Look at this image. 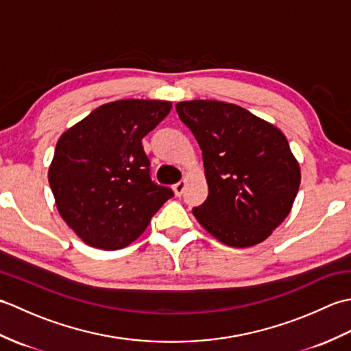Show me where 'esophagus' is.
<instances>
[{
    "label": "esophagus",
    "instance_id": "1",
    "mask_svg": "<svg viewBox=\"0 0 351 351\" xmlns=\"http://www.w3.org/2000/svg\"><path fill=\"white\" fill-rule=\"evenodd\" d=\"M185 185H187V181H185V180H182V181H180V182L173 185V191H175V195H176L178 197L182 196V193H184V190H185Z\"/></svg>",
    "mask_w": 351,
    "mask_h": 351
}]
</instances>
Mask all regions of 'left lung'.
I'll return each mask as SVG.
<instances>
[{"instance_id": "obj_1", "label": "left lung", "mask_w": 351, "mask_h": 351, "mask_svg": "<svg viewBox=\"0 0 351 351\" xmlns=\"http://www.w3.org/2000/svg\"><path fill=\"white\" fill-rule=\"evenodd\" d=\"M176 111L202 149L210 193L193 208L197 221L232 247L264 241L289 214L300 187L287 137L235 104L185 101Z\"/></svg>"}]
</instances>
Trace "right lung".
Returning a JSON list of instances; mask_svg holds the SVG:
<instances>
[{
    "label": "right lung",
    "instance_id": "add662e5",
    "mask_svg": "<svg viewBox=\"0 0 351 351\" xmlns=\"http://www.w3.org/2000/svg\"><path fill=\"white\" fill-rule=\"evenodd\" d=\"M170 108L167 101L108 102L58 138L49 185L58 213L86 244L126 247L173 196V190L151 180L141 145Z\"/></svg>",
    "mask_w": 351,
    "mask_h": 351
}]
</instances>
